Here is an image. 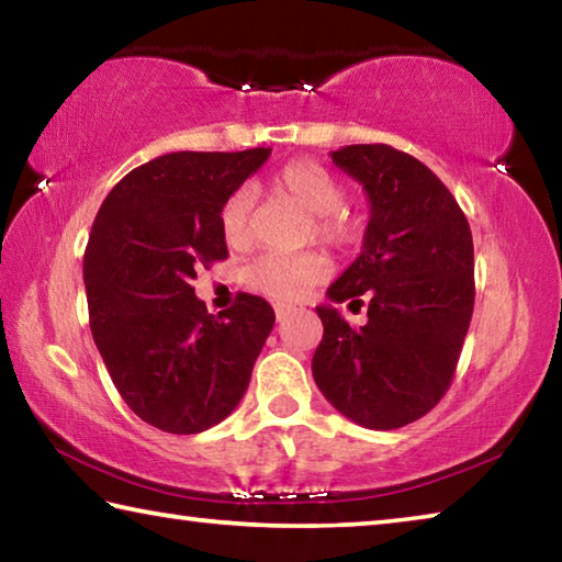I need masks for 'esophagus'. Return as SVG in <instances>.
<instances>
[{"mask_svg":"<svg viewBox=\"0 0 562 562\" xmlns=\"http://www.w3.org/2000/svg\"><path fill=\"white\" fill-rule=\"evenodd\" d=\"M290 312H292V304H284V302H278V304H274V315H278V319H280V322H282L284 317H288Z\"/></svg>","mask_w":562,"mask_h":562,"instance_id":"esophagus-1","label":"esophagus"}]
</instances>
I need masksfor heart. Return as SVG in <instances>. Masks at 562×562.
Masks as SVG:
<instances>
[{"mask_svg":"<svg viewBox=\"0 0 562 562\" xmlns=\"http://www.w3.org/2000/svg\"><path fill=\"white\" fill-rule=\"evenodd\" d=\"M272 193L312 215L310 237H317L319 243L339 247V250L359 243L361 221L341 211L345 207V186L325 166L315 164V160H292L272 176ZM252 193L240 188L227 195L221 215H217L223 240L235 250H243L252 240ZM327 270V258L319 252H302L292 255V258L262 255L245 268V282L247 288L265 294V297L294 302L325 280Z\"/></svg>","mask_w":562,"mask_h":562,"instance_id":"b5f03b06","label":"heart"}]
</instances>
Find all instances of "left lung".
<instances>
[{
    "instance_id": "obj_1",
    "label": "left lung",
    "mask_w": 562,
    "mask_h": 562,
    "mask_svg": "<svg viewBox=\"0 0 562 562\" xmlns=\"http://www.w3.org/2000/svg\"><path fill=\"white\" fill-rule=\"evenodd\" d=\"M359 180L369 225L359 258L329 284L312 374L327 402L364 429L389 431L441 402L473 315L469 221L422 160L384 144L331 150ZM370 302L368 325L348 327L337 301Z\"/></svg>"
}]
</instances>
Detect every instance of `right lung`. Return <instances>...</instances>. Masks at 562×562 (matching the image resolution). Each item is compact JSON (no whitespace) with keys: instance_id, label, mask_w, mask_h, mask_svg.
<instances>
[{"instance_id":"1","label":"right lung","mask_w":562,"mask_h":562,"mask_svg":"<svg viewBox=\"0 0 562 562\" xmlns=\"http://www.w3.org/2000/svg\"><path fill=\"white\" fill-rule=\"evenodd\" d=\"M270 148L178 150L133 168L93 221L83 284L91 335L131 412L168 434H201L240 404L274 312L240 292L207 315L193 282L227 258L217 215Z\"/></svg>"}]
</instances>
